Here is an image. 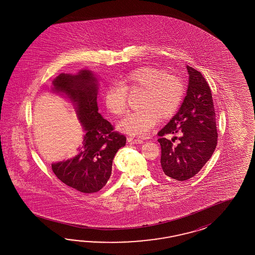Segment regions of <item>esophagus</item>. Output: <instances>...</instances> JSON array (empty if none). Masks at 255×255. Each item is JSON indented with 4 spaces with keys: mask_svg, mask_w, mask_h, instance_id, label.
<instances>
[{
    "mask_svg": "<svg viewBox=\"0 0 255 255\" xmlns=\"http://www.w3.org/2000/svg\"><path fill=\"white\" fill-rule=\"evenodd\" d=\"M128 142L130 144H133V145H137V144H142L143 140L139 138H133V137H128Z\"/></svg>",
    "mask_w": 255,
    "mask_h": 255,
    "instance_id": "esophagus-1",
    "label": "esophagus"
}]
</instances>
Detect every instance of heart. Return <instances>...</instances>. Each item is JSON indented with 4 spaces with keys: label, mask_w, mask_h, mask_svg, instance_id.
Here are the masks:
<instances>
[{
    "label": "heart",
    "mask_w": 255,
    "mask_h": 255,
    "mask_svg": "<svg viewBox=\"0 0 255 255\" xmlns=\"http://www.w3.org/2000/svg\"><path fill=\"white\" fill-rule=\"evenodd\" d=\"M141 91L138 107L124 118L120 128L133 136H146L161 119H168L178 110L185 93L180 77L167 74L166 70L143 66L131 70L121 82L109 84L105 93L106 107L115 116L125 114L129 93Z\"/></svg>",
    "instance_id": "b5f03b06"
}]
</instances>
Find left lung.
I'll list each match as a JSON object with an SVG mask.
<instances>
[{
  "label": "left lung",
  "instance_id": "obj_1",
  "mask_svg": "<svg viewBox=\"0 0 255 255\" xmlns=\"http://www.w3.org/2000/svg\"><path fill=\"white\" fill-rule=\"evenodd\" d=\"M189 85L178 113L161 131V165L169 178L184 181L194 177L213 154L217 143L216 117L212 94L201 72L187 65ZM166 134H178L171 141ZM175 138L179 144L174 145Z\"/></svg>",
  "mask_w": 255,
  "mask_h": 255
}]
</instances>
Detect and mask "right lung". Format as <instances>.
<instances>
[{
	"mask_svg": "<svg viewBox=\"0 0 255 255\" xmlns=\"http://www.w3.org/2000/svg\"><path fill=\"white\" fill-rule=\"evenodd\" d=\"M52 83L55 92L65 93L75 103L86 131L78 154L52 163V171L64 184L78 192L97 193L108 183L114 156L125 146L126 137L98 113L97 81L90 71L83 70L77 76L61 74Z\"/></svg>",
	"mask_w": 255,
	"mask_h": 255,
	"instance_id": "obj_1",
	"label": "right lung"
}]
</instances>
